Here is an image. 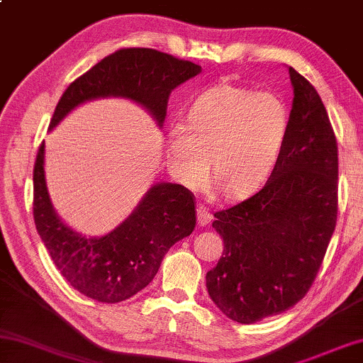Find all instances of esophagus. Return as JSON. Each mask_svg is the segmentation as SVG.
Returning <instances> with one entry per match:
<instances>
[{
  "instance_id": "34e87169",
  "label": "esophagus",
  "mask_w": 363,
  "mask_h": 363,
  "mask_svg": "<svg viewBox=\"0 0 363 363\" xmlns=\"http://www.w3.org/2000/svg\"><path fill=\"white\" fill-rule=\"evenodd\" d=\"M196 220H199V225L204 227L206 223L213 220V214L209 213L206 206H199V208H196Z\"/></svg>"
}]
</instances>
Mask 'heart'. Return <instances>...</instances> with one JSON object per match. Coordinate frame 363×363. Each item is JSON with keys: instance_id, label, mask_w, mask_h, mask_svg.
<instances>
[{"instance_id": "obj_1", "label": "heart", "mask_w": 363, "mask_h": 363, "mask_svg": "<svg viewBox=\"0 0 363 363\" xmlns=\"http://www.w3.org/2000/svg\"><path fill=\"white\" fill-rule=\"evenodd\" d=\"M291 127L284 100L273 91L216 85L195 98L182 123L167 133L168 162L184 186L208 179L228 199L259 190L272 176Z\"/></svg>"}]
</instances>
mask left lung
I'll list each match as a JSON object with an SVG mask.
<instances>
[{
  "label": "left lung",
  "mask_w": 363,
  "mask_h": 363,
  "mask_svg": "<svg viewBox=\"0 0 363 363\" xmlns=\"http://www.w3.org/2000/svg\"><path fill=\"white\" fill-rule=\"evenodd\" d=\"M291 127L265 186L217 211L223 254L206 274L217 308L254 324L295 306L311 289L337 227L338 146L315 89L294 68Z\"/></svg>",
  "instance_id": "8db88e82"
}]
</instances>
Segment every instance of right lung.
I'll use <instances>...</instances> for the list:
<instances>
[{
    "mask_svg": "<svg viewBox=\"0 0 363 363\" xmlns=\"http://www.w3.org/2000/svg\"><path fill=\"white\" fill-rule=\"evenodd\" d=\"M200 71L199 65L155 49H121L68 85L50 130L79 104L108 96L136 101L162 127L171 90ZM194 194L179 184H155L116 230L87 238L63 223L52 206L44 174V141L33 169V217L44 246L76 291L101 303L127 300L154 279L169 247L194 232Z\"/></svg>",
    "mask_w": 363,
    "mask_h": 363,
    "instance_id": "add662e5",
    "label": "right lung"
}]
</instances>
